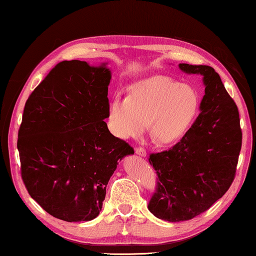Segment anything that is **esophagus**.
<instances>
[{
	"instance_id": "obj_1",
	"label": "esophagus",
	"mask_w": 256,
	"mask_h": 256,
	"mask_svg": "<svg viewBox=\"0 0 256 256\" xmlns=\"http://www.w3.org/2000/svg\"><path fill=\"white\" fill-rule=\"evenodd\" d=\"M135 152L138 154V155H140V156H142V157H146V149L143 148V146H136L135 148Z\"/></svg>"
}]
</instances>
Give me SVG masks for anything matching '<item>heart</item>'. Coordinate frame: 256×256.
<instances>
[{
    "label": "heart",
    "instance_id": "obj_1",
    "mask_svg": "<svg viewBox=\"0 0 256 256\" xmlns=\"http://www.w3.org/2000/svg\"><path fill=\"white\" fill-rule=\"evenodd\" d=\"M200 99L194 87L166 76L134 84L127 98L108 104V126L118 138L141 135L150 122V134L160 144L183 138L197 118Z\"/></svg>",
    "mask_w": 256,
    "mask_h": 256
}]
</instances>
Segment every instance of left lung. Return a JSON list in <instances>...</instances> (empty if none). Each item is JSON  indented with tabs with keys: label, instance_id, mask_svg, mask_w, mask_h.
Returning a JSON list of instances; mask_svg holds the SVG:
<instances>
[{
	"label": "left lung",
	"instance_id": "obj_1",
	"mask_svg": "<svg viewBox=\"0 0 256 256\" xmlns=\"http://www.w3.org/2000/svg\"><path fill=\"white\" fill-rule=\"evenodd\" d=\"M180 68L204 76L205 96L200 113L180 141L149 156L157 183L148 208L171 222L202 214L226 194L242 144L239 110L214 68L188 64Z\"/></svg>",
	"mask_w": 256,
	"mask_h": 256
}]
</instances>
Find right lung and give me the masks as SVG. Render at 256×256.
I'll list each match as a JSON object with an SVG mask.
<instances>
[{"label":"right lung","instance_id":"add662e5","mask_svg":"<svg viewBox=\"0 0 256 256\" xmlns=\"http://www.w3.org/2000/svg\"><path fill=\"white\" fill-rule=\"evenodd\" d=\"M110 82L104 65L60 62L24 106L17 140L20 176L31 198L54 218L98 216L118 160L134 154L104 121Z\"/></svg>","mask_w":256,"mask_h":256}]
</instances>
